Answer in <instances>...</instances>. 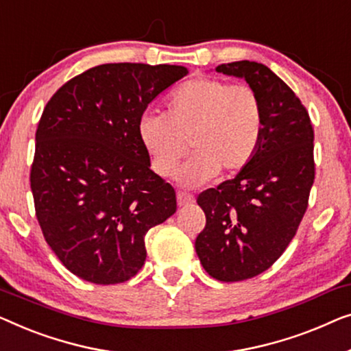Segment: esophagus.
<instances>
[{
  "mask_svg": "<svg viewBox=\"0 0 351 351\" xmlns=\"http://www.w3.org/2000/svg\"><path fill=\"white\" fill-rule=\"evenodd\" d=\"M176 200H178V206H186V205H191L195 202L194 195L187 194V192H178Z\"/></svg>",
  "mask_w": 351,
  "mask_h": 351,
  "instance_id": "esophagus-1",
  "label": "esophagus"
}]
</instances>
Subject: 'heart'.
<instances>
[{
  "mask_svg": "<svg viewBox=\"0 0 351 351\" xmlns=\"http://www.w3.org/2000/svg\"><path fill=\"white\" fill-rule=\"evenodd\" d=\"M264 105L251 86L213 77L181 84L165 103V116L141 117L138 133L157 175L170 176L186 156H194L178 170L186 187L205 184L221 171L237 173L253 160L264 133Z\"/></svg>",
  "mask_w": 351,
  "mask_h": 351,
  "instance_id": "1",
  "label": "heart"
}]
</instances>
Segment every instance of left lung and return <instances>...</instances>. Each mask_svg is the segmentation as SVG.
Here are the masks:
<instances>
[{"label":"left lung","mask_w":351,"mask_h":351,"mask_svg":"<svg viewBox=\"0 0 351 351\" xmlns=\"http://www.w3.org/2000/svg\"><path fill=\"white\" fill-rule=\"evenodd\" d=\"M216 71L245 79L265 116L253 160L197 199L206 216L195 240L202 265L219 281H241L267 270L298 232L315 180L313 127L298 95L263 63H223Z\"/></svg>","instance_id":"left-lung-1"}]
</instances>
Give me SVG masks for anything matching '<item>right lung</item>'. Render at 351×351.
<instances>
[{"label":"right lung","instance_id":"add662e5","mask_svg":"<svg viewBox=\"0 0 351 351\" xmlns=\"http://www.w3.org/2000/svg\"><path fill=\"white\" fill-rule=\"evenodd\" d=\"M187 73L106 63L63 84L44 108L29 173L34 210L47 245L79 278L130 280L146 261V232L176 211L175 189L149 169L138 125Z\"/></svg>","mask_w":351,"mask_h":351}]
</instances>
